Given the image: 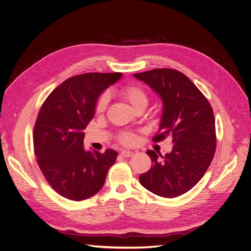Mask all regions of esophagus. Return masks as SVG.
Wrapping results in <instances>:
<instances>
[{"mask_svg": "<svg viewBox=\"0 0 251 251\" xmlns=\"http://www.w3.org/2000/svg\"><path fill=\"white\" fill-rule=\"evenodd\" d=\"M120 155L125 158H128V157H132L134 155V153L131 151H121Z\"/></svg>", "mask_w": 251, "mask_h": 251, "instance_id": "obj_1", "label": "esophagus"}]
</instances>
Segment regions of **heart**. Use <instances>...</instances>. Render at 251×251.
<instances>
[{
    "mask_svg": "<svg viewBox=\"0 0 251 251\" xmlns=\"http://www.w3.org/2000/svg\"><path fill=\"white\" fill-rule=\"evenodd\" d=\"M117 93L130 103L132 107L136 110L137 108L143 107L146 108V105L149 101V95L147 91L144 90L139 85L136 83H127V85L121 86L118 90ZM109 102V95L107 93H102L98 96L97 100L95 102V113L100 114L105 111L107 105ZM117 140L123 146H133L136 141L135 135L131 132H121L117 136Z\"/></svg>",
    "mask_w": 251,
    "mask_h": 251,
    "instance_id": "obj_1",
    "label": "heart"
}]
</instances>
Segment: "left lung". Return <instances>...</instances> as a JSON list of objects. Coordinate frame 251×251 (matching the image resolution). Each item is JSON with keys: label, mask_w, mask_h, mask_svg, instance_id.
<instances>
[{"label": "left lung", "mask_w": 251, "mask_h": 251, "mask_svg": "<svg viewBox=\"0 0 251 251\" xmlns=\"http://www.w3.org/2000/svg\"><path fill=\"white\" fill-rule=\"evenodd\" d=\"M134 76L148 83L163 101L160 128L151 140L173 138L172 151L161 158L155 151H147L153 165L139 181L151 193L176 198L198 183L215 156L214 111L195 83L177 70L162 68Z\"/></svg>", "instance_id": "8db88e82"}]
</instances>
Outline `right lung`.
Wrapping results in <instances>:
<instances>
[{
  "label": "right lung",
  "mask_w": 251,
  "mask_h": 251,
  "mask_svg": "<svg viewBox=\"0 0 251 251\" xmlns=\"http://www.w3.org/2000/svg\"><path fill=\"white\" fill-rule=\"evenodd\" d=\"M123 74L90 72L69 77L56 87L37 115L33 130L36 162L50 186L66 199L82 201L100 191L118 153L83 150L87 125L104 89Z\"/></svg>",
  "instance_id": "right-lung-1"
}]
</instances>
